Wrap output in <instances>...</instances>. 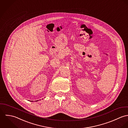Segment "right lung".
<instances>
[{
    "instance_id": "right-lung-1",
    "label": "right lung",
    "mask_w": 128,
    "mask_h": 128,
    "mask_svg": "<svg viewBox=\"0 0 128 128\" xmlns=\"http://www.w3.org/2000/svg\"><path fill=\"white\" fill-rule=\"evenodd\" d=\"M38 100H36V102H38Z\"/></svg>"
}]
</instances>
